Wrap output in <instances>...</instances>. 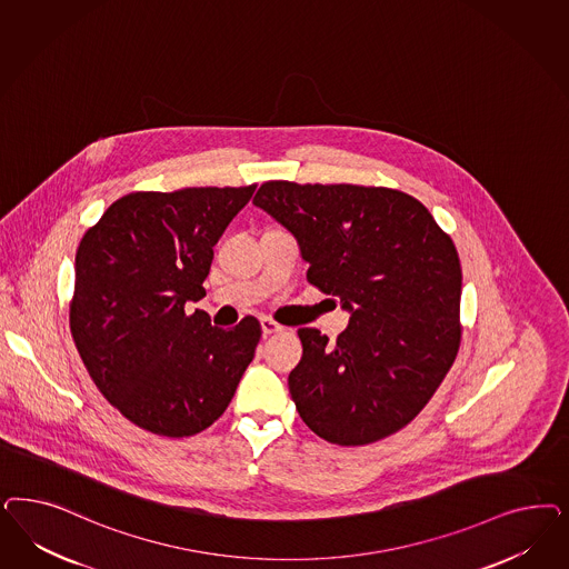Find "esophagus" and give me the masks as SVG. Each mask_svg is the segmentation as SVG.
Returning <instances> with one entry per match:
<instances>
[{"label": "esophagus", "mask_w": 569, "mask_h": 569, "mask_svg": "<svg viewBox=\"0 0 569 569\" xmlns=\"http://www.w3.org/2000/svg\"><path fill=\"white\" fill-rule=\"evenodd\" d=\"M282 330H284V327L278 325L272 318H261V332H263V337L274 335V332H282Z\"/></svg>", "instance_id": "obj_1"}]
</instances>
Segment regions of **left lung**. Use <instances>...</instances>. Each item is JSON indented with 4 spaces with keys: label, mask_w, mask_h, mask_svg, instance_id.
<instances>
[{
    "label": "left lung",
    "mask_w": 569,
    "mask_h": 569,
    "mask_svg": "<svg viewBox=\"0 0 569 569\" xmlns=\"http://www.w3.org/2000/svg\"><path fill=\"white\" fill-rule=\"evenodd\" d=\"M253 204L293 234L308 282L351 313L335 343L299 329V417L339 446L383 440L431 400L460 346V259L415 197L356 183L263 182Z\"/></svg>",
    "instance_id": "8db88e82"
}]
</instances>
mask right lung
Listing matches in <instances>:
<instances>
[{
	"instance_id": "1",
	"label": "right lung",
	"mask_w": 569,
	"mask_h": 569,
	"mask_svg": "<svg viewBox=\"0 0 569 569\" xmlns=\"http://www.w3.org/2000/svg\"><path fill=\"white\" fill-rule=\"evenodd\" d=\"M256 183L129 192L79 242L71 332L93 383L128 421L166 438L220 419L256 356L261 325L186 313L204 297L213 247Z\"/></svg>"
}]
</instances>
